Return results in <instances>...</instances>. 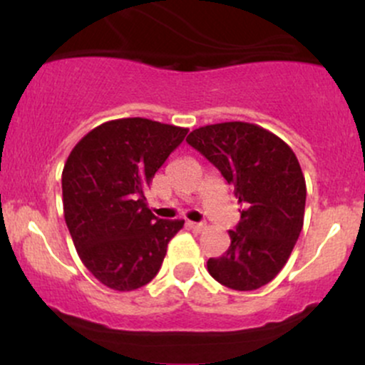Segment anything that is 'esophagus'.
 <instances>
[{
	"mask_svg": "<svg viewBox=\"0 0 365 365\" xmlns=\"http://www.w3.org/2000/svg\"><path fill=\"white\" fill-rule=\"evenodd\" d=\"M188 228L192 230V232H195V233H200V232H204V228H206V225L204 223H194V221H188Z\"/></svg>",
	"mask_w": 365,
	"mask_h": 365,
	"instance_id": "obj_1",
	"label": "esophagus"
}]
</instances>
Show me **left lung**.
<instances>
[{
	"mask_svg": "<svg viewBox=\"0 0 365 365\" xmlns=\"http://www.w3.org/2000/svg\"><path fill=\"white\" fill-rule=\"evenodd\" d=\"M187 142L221 171L242 206L232 244L209 259V274L232 290H257L283 269L302 232L307 190L299 159L278 135L247 121L199 127Z\"/></svg>",
	"mask_w": 365,
	"mask_h": 365,
	"instance_id": "left-lung-1",
	"label": "left lung"
}]
</instances>
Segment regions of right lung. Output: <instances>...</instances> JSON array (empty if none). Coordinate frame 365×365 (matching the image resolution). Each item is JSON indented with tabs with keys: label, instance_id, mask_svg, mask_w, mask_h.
<instances>
[{
	"label": "right lung",
	"instance_id": "1",
	"mask_svg": "<svg viewBox=\"0 0 365 365\" xmlns=\"http://www.w3.org/2000/svg\"><path fill=\"white\" fill-rule=\"evenodd\" d=\"M187 132L148 118L111 120L83 135L66 159V226L83 266L111 290L148 284L183 228L182 220H158L144 194Z\"/></svg>",
	"mask_w": 365,
	"mask_h": 365
}]
</instances>
